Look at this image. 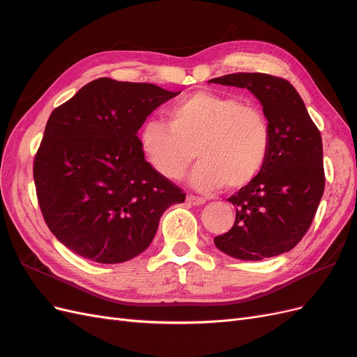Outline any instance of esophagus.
Instances as JSON below:
<instances>
[{"label":"esophagus","instance_id":"1","mask_svg":"<svg viewBox=\"0 0 357 357\" xmlns=\"http://www.w3.org/2000/svg\"><path fill=\"white\" fill-rule=\"evenodd\" d=\"M186 201H188L190 205H202V204H205V199H204V198H199V197H195V195H188V197H186Z\"/></svg>","mask_w":357,"mask_h":357}]
</instances>
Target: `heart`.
I'll return each mask as SVG.
<instances>
[{"mask_svg":"<svg viewBox=\"0 0 357 357\" xmlns=\"http://www.w3.org/2000/svg\"><path fill=\"white\" fill-rule=\"evenodd\" d=\"M139 146L162 177L177 180L197 158L192 185L201 190L241 189L261 174L271 147V128L255 104L232 95L199 91L174 102L167 123L149 121Z\"/></svg>","mask_w":357,"mask_h":357,"instance_id":"1","label":"heart"}]
</instances>
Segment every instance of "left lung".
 Here are the masks:
<instances>
[{"label": "left lung", "instance_id": "8db88e82", "mask_svg": "<svg viewBox=\"0 0 357 357\" xmlns=\"http://www.w3.org/2000/svg\"><path fill=\"white\" fill-rule=\"evenodd\" d=\"M210 82L250 91L271 128L266 164L250 185L228 198L236 208L235 222L214 244L243 261L286 253L307 234L325 190L320 131L296 89L282 77L235 73Z\"/></svg>", "mask_w": 357, "mask_h": 357}]
</instances>
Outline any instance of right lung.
Returning <instances> with one entry per match:
<instances>
[{"mask_svg": "<svg viewBox=\"0 0 357 357\" xmlns=\"http://www.w3.org/2000/svg\"><path fill=\"white\" fill-rule=\"evenodd\" d=\"M180 92L96 79L52 112L34 159L40 210L56 238L98 264L143 253L160 215L186 193L144 159L147 116Z\"/></svg>", "mask_w": 357, "mask_h": 357, "instance_id": "obj_1", "label": "right lung"}]
</instances>
